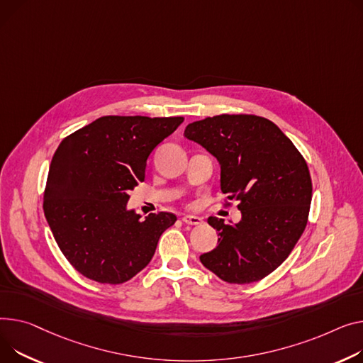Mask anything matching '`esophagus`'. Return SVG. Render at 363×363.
<instances>
[{
    "label": "esophagus",
    "mask_w": 363,
    "mask_h": 363,
    "mask_svg": "<svg viewBox=\"0 0 363 363\" xmlns=\"http://www.w3.org/2000/svg\"><path fill=\"white\" fill-rule=\"evenodd\" d=\"M182 220H184V223H186V225H201V223H203V219H201V217H199V216H192V214H186V216H184V217H182Z\"/></svg>",
    "instance_id": "1"
}]
</instances>
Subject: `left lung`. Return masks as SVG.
I'll list each match as a JSON object with an SVG mask.
<instances>
[{
  "label": "left lung",
  "mask_w": 363,
  "mask_h": 363,
  "mask_svg": "<svg viewBox=\"0 0 363 363\" xmlns=\"http://www.w3.org/2000/svg\"><path fill=\"white\" fill-rule=\"evenodd\" d=\"M184 135L217 159L220 189L242 213L229 225L208 217L219 239L200 261L228 283L269 276L292 252L308 222L312 182L305 159L274 123L255 115L196 121Z\"/></svg>",
  "instance_id": "8db88e82"
}]
</instances>
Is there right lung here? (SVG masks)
<instances>
[{
  "mask_svg": "<svg viewBox=\"0 0 363 363\" xmlns=\"http://www.w3.org/2000/svg\"><path fill=\"white\" fill-rule=\"evenodd\" d=\"M184 123L182 116H102L65 137L48 174L43 211L57 244L79 273L119 284L155 255L174 213L141 219L127 203L144 181L150 153Z\"/></svg>",
  "mask_w": 363,
  "mask_h": 363,
  "instance_id": "obj_1",
  "label": "right lung"
}]
</instances>
